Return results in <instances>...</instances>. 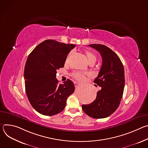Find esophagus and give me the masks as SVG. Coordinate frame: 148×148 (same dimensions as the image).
<instances>
[{
    "mask_svg": "<svg viewBox=\"0 0 148 148\" xmlns=\"http://www.w3.org/2000/svg\"><path fill=\"white\" fill-rule=\"evenodd\" d=\"M74 83V85H75V87H77L79 85V82H78L75 81Z\"/></svg>",
    "mask_w": 148,
    "mask_h": 148,
    "instance_id": "obj_1",
    "label": "esophagus"
}]
</instances>
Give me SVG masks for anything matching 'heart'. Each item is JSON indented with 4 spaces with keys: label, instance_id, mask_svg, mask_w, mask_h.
I'll return each mask as SVG.
<instances>
[{
    "label": "heart",
    "instance_id": "1",
    "mask_svg": "<svg viewBox=\"0 0 148 148\" xmlns=\"http://www.w3.org/2000/svg\"><path fill=\"white\" fill-rule=\"evenodd\" d=\"M86 56H87V60H88L89 63L91 62H95V61L97 60V57L94 53H92L91 51H86ZM85 75H86L85 73L77 71V72H74L73 74V77L74 78H75L76 79L81 81V80L84 79V77H85Z\"/></svg>",
    "mask_w": 148,
    "mask_h": 148
}]
</instances>
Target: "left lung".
Masks as SVG:
<instances>
[{
  "label": "left lung",
  "mask_w": 148,
  "mask_h": 148,
  "mask_svg": "<svg viewBox=\"0 0 148 148\" xmlns=\"http://www.w3.org/2000/svg\"><path fill=\"white\" fill-rule=\"evenodd\" d=\"M100 53L102 64L94 82L101 87L95 99L90 104L82 105L87 115L93 118H107L118 108L125 87V74L122 63L111 49L105 45H88Z\"/></svg>",
  "instance_id": "obj_1"
}]
</instances>
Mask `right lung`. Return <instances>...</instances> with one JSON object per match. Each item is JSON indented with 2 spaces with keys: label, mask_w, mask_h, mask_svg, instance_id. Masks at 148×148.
<instances>
[{
  "label": "right lung",
  "mask_w": 148,
  "mask_h": 148,
  "mask_svg": "<svg viewBox=\"0 0 148 148\" xmlns=\"http://www.w3.org/2000/svg\"><path fill=\"white\" fill-rule=\"evenodd\" d=\"M75 47L46 40L29 55L24 71L26 92L32 106L38 113L52 116L61 112L67 99L74 92L73 82L68 79L59 84L56 73L64 67L67 55Z\"/></svg>",
  "instance_id": "obj_1"
}]
</instances>
